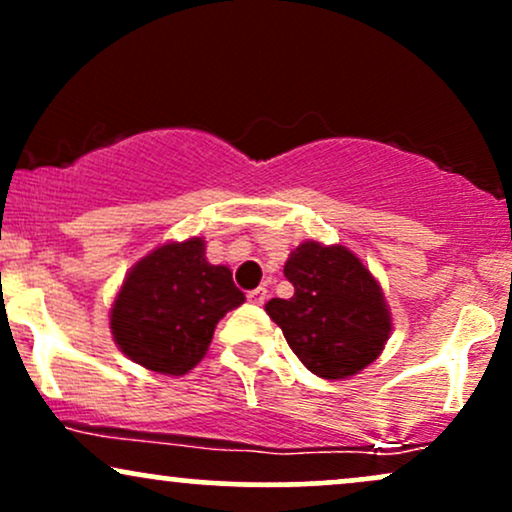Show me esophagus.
Segmentation results:
<instances>
[{"instance_id": "34e87169", "label": "esophagus", "mask_w": 512, "mask_h": 512, "mask_svg": "<svg viewBox=\"0 0 512 512\" xmlns=\"http://www.w3.org/2000/svg\"><path fill=\"white\" fill-rule=\"evenodd\" d=\"M267 296H269V291L264 289V286H260V289H255V291L248 293V301L255 303V305H262L264 301H267Z\"/></svg>"}]
</instances>
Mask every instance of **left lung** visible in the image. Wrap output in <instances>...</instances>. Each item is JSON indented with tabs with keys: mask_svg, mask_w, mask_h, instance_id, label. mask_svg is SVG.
Wrapping results in <instances>:
<instances>
[{
	"mask_svg": "<svg viewBox=\"0 0 512 512\" xmlns=\"http://www.w3.org/2000/svg\"><path fill=\"white\" fill-rule=\"evenodd\" d=\"M284 276L293 296L272 298L264 310L310 373L342 380L380 356L392 332L390 308L354 252L305 240L286 260Z\"/></svg>",
	"mask_w": 512,
	"mask_h": 512,
	"instance_id": "obj_1",
	"label": "left lung"
}]
</instances>
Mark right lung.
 Wrapping results in <instances>:
<instances>
[{"instance_id": "obj_1", "label": "right lung", "mask_w": 512, "mask_h": 512, "mask_svg": "<svg viewBox=\"0 0 512 512\" xmlns=\"http://www.w3.org/2000/svg\"><path fill=\"white\" fill-rule=\"evenodd\" d=\"M243 301L231 269L207 262L202 238L166 243L127 272L110 330L134 363L185 375L207 354L221 317Z\"/></svg>"}]
</instances>
